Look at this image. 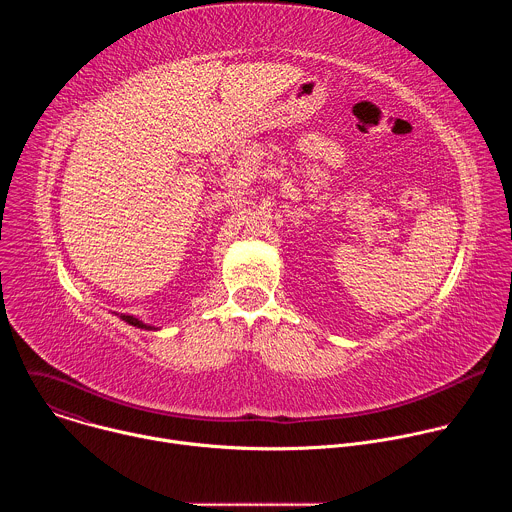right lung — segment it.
<instances>
[{"mask_svg": "<svg viewBox=\"0 0 512 512\" xmlns=\"http://www.w3.org/2000/svg\"><path fill=\"white\" fill-rule=\"evenodd\" d=\"M121 320H125L127 324H131V326H137V328H145V330H152V326H148V324H143V322H139L137 318H133V316H121Z\"/></svg>", "mask_w": 512, "mask_h": 512, "instance_id": "right-lung-1", "label": "right lung"}]
</instances>
